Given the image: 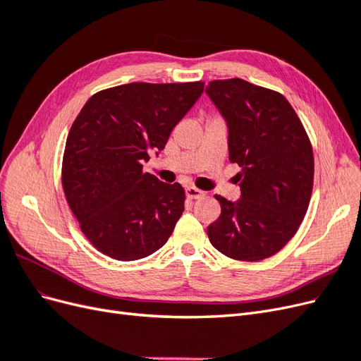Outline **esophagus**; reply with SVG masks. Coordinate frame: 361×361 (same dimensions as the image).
<instances>
[{"instance_id":"obj_1","label":"esophagus","mask_w":361,"mask_h":361,"mask_svg":"<svg viewBox=\"0 0 361 361\" xmlns=\"http://www.w3.org/2000/svg\"><path fill=\"white\" fill-rule=\"evenodd\" d=\"M185 192H187L188 199H200L204 195V191L195 188V187H188L187 190H185Z\"/></svg>"}]
</instances>
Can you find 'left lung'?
I'll return each instance as SVG.
<instances>
[{
  "mask_svg": "<svg viewBox=\"0 0 361 361\" xmlns=\"http://www.w3.org/2000/svg\"><path fill=\"white\" fill-rule=\"evenodd\" d=\"M206 93L228 129V159L241 167L236 202L215 195L221 214L207 226L227 257L256 262L276 255L297 233L313 188V150L283 94L241 78L216 80Z\"/></svg>",
  "mask_w": 361,
  "mask_h": 361,
  "instance_id": "left-lung-1",
  "label": "left lung"
}]
</instances>
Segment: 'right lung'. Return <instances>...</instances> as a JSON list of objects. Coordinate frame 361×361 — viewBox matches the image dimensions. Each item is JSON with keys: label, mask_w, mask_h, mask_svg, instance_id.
I'll list each match as a JSON object with an SVG mask.
<instances>
[{"label": "right lung", "mask_w": 361, "mask_h": 361, "mask_svg": "<svg viewBox=\"0 0 361 361\" xmlns=\"http://www.w3.org/2000/svg\"><path fill=\"white\" fill-rule=\"evenodd\" d=\"M203 85H117L94 93L76 116L63 155V191L82 233L102 255L143 259L173 233L185 191L143 173V162L166 147Z\"/></svg>", "instance_id": "obj_1"}]
</instances>
